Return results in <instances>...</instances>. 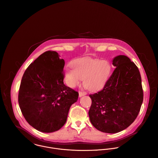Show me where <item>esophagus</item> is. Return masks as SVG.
<instances>
[{"label":"esophagus","mask_w":158,"mask_h":158,"mask_svg":"<svg viewBox=\"0 0 158 158\" xmlns=\"http://www.w3.org/2000/svg\"><path fill=\"white\" fill-rule=\"evenodd\" d=\"M87 94V93L85 92H81V91H79V97H81L84 95H85Z\"/></svg>","instance_id":"esophagus-1"}]
</instances>
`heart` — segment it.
Returning <instances> with one entry per match:
<instances>
[{
    "instance_id": "1",
    "label": "heart",
    "mask_w": 158,
    "mask_h": 158,
    "mask_svg": "<svg viewBox=\"0 0 158 158\" xmlns=\"http://www.w3.org/2000/svg\"><path fill=\"white\" fill-rule=\"evenodd\" d=\"M71 66H67L64 69L67 85L74 87L84 79V85L92 91L97 90L103 85L111 69L108 61L89 58L75 59L71 62Z\"/></svg>"
}]
</instances>
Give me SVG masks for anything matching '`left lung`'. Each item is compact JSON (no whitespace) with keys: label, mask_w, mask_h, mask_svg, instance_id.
Wrapping results in <instances>:
<instances>
[{"label":"left lung","mask_w":158,"mask_h":158,"mask_svg":"<svg viewBox=\"0 0 158 158\" xmlns=\"http://www.w3.org/2000/svg\"><path fill=\"white\" fill-rule=\"evenodd\" d=\"M113 64L116 68L103 89L89 95L92 124L110 134L127 128L137 118L143 100L141 76L135 64L127 56L119 55Z\"/></svg>","instance_id":"left-lung-1"}]
</instances>
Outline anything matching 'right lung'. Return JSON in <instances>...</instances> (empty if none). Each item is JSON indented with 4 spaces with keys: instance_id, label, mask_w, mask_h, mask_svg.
Here are the masks:
<instances>
[{
    "instance_id": "1",
    "label": "right lung",
    "mask_w": 158,
    "mask_h": 158,
    "mask_svg": "<svg viewBox=\"0 0 158 158\" xmlns=\"http://www.w3.org/2000/svg\"><path fill=\"white\" fill-rule=\"evenodd\" d=\"M64 66L58 53L49 50L31 63L23 76L19 106L29 124L40 132L60 129L78 99V92L64 84Z\"/></svg>"
}]
</instances>
